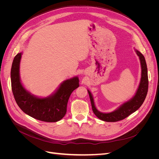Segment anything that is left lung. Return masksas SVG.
<instances>
[{"label": "left lung", "instance_id": "1", "mask_svg": "<svg viewBox=\"0 0 159 159\" xmlns=\"http://www.w3.org/2000/svg\"><path fill=\"white\" fill-rule=\"evenodd\" d=\"M135 51L141 61L142 69L141 79L137 92L131 100H129L127 102L123 103L117 110L114 111L113 112L103 113L102 112H99V111L96 109L92 95H91L90 91L88 90L93 111L96 116L101 120H102V121L107 122H116L125 119L129 116V115L134 113V111H136L141 106L144 102V101H145L146 98L148 87V80L146 61L145 59V57H144V56L140 52H139L138 50Z\"/></svg>", "mask_w": 159, "mask_h": 159}]
</instances>
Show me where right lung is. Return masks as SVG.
Instances as JSON below:
<instances>
[{"label": "right lung", "instance_id": "right-lung-1", "mask_svg": "<svg viewBox=\"0 0 159 159\" xmlns=\"http://www.w3.org/2000/svg\"><path fill=\"white\" fill-rule=\"evenodd\" d=\"M22 54L18 53L14 57L11 72L12 91L17 105L23 112L40 121H60L66 113L71 93L79 87L78 78L74 77L64 81L56 92L48 98H36L24 88L20 82L19 67Z\"/></svg>", "mask_w": 159, "mask_h": 159}]
</instances>
